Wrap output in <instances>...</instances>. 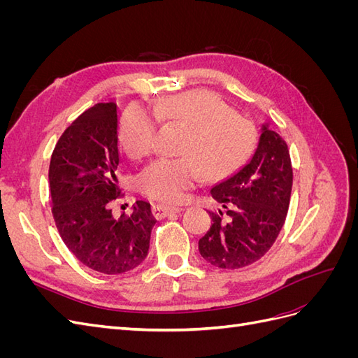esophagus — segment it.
I'll list each match as a JSON object with an SVG mask.
<instances>
[{"instance_id": "34e87169", "label": "esophagus", "mask_w": 358, "mask_h": 358, "mask_svg": "<svg viewBox=\"0 0 358 358\" xmlns=\"http://www.w3.org/2000/svg\"><path fill=\"white\" fill-rule=\"evenodd\" d=\"M180 210H182L180 208H173V206H164V204H154L152 206V215L157 220L167 218V216L179 213Z\"/></svg>"}]
</instances>
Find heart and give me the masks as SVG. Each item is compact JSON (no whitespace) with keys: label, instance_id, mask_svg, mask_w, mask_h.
<instances>
[{"label":"heart","instance_id":"b5f03b06","mask_svg":"<svg viewBox=\"0 0 358 358\" xmlns=\"http://www.w3.org/2000/svg\"><path fill=\"white\" fill-rule=\"evenodd\" d=\"M167 124L187 128L179 155L152 162L138 183L145 196L167 204H179L199 185L203 173L209 180L229 178L251 158L257 145V128L248 117L209 91H188L169 96L155 107ZM158 119L142 107L133 106L119 125V145L133 159L154 152Z\"/></svg>","mask_w":358,"mask_h":358}]
</instances>
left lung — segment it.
<instances>
[{"instance_id": "left-lung-1", "label": "left lung", "mask_w": 358, "mask_h": 358, "mask_svg": "<svg viewBox=\"0 0 358 358\" xmlns=\"http://www.w3.org/2000/svg\"><path fill=\"white\" fill-rule=\"evenodd\" d=\"M291 187L292 167L285 140L263 125L251 159L210 189L220 209L209 212L213 222L199 241L201 257L227 270L258 262L284 227Z\"/></svg>"}]
</instances>
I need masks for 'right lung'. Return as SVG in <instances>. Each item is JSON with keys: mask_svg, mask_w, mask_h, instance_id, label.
Here are the masks:
<instances>
[{"mask_svg": "<svg viewBox=\"0 0 358 358\" xmlns=\"http://www.w3.org/2000/svg\"><path fill=\"white\" fill-rule=\"evenodd\" d=\"M115 103H99L62 133L49 167L52 215L61 239L82 264L104 275L129 272L149 251L157 220L137 200L133 213L112 215L124 194L117 182Z\"/></svg>", "mask_w": 358, "mask_h": 358, "instance_id": "add662e5", "label": "right lung"}]
</instances>
